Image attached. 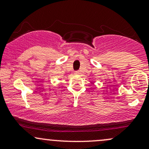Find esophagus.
<instances>
[{"mask_svg":"<svg viewBox=\"0 0 149 149\" xmlns=\"http://www.w3.org/2000/svg\"><path fill=\"white\" fill-rule=\"evenodd\" d=\"M74 74H75V75H79V74H80V71H75Z\"/></svg>","mask_w":149,"mask_h":149,"instance_id":"34e87169","label":"esophagus"}]
</instances>
